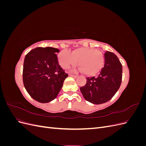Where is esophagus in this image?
I'll return each instance as SVG.
<instances>
[{"instance_id": "obj_1", "label": "esophagus", "mask_w": 146, "mask_h": 146, "mask_svg": "<svg viewBox=\"0 0 146 146\" xmlns=\"http://www.w3.org/2000/svg\"><path fill=\"white\" fill-rule=\"evenodd\" d=\"M69 76L72 77H74V78H77V77H78L77 76H76V75H74V74H70Z\"/></svg>"}]
</instances>
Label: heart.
I'll list each match as a JSON object with an SVG mask.
<instances>
[{
    "label": "heart",
    "mask_w": 146,
    "mask_h": 146,
    "mask_svg": "<svg viewBox=\"0 0 146 146\" xmlns=\"http://www.w3.org/2000/svg\"><path fill=\"white\" fill-rule=\"evenodd\" d=\"M61 68L69 69L76 66L78 62L80 71L87 76H94L102 69L105 58L102 52L90 47H78L70 53L61 51L58 55Z\"/></svg>",
    "instance_id": "1"
}]
</instances>
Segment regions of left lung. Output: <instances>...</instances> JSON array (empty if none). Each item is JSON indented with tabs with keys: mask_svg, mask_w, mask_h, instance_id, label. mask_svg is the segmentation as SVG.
Segmentation results:
<instances>
[{
	"mask_svg": "<svg viewBox=\"0 0 146 146\" xmlns=\"http://www.w3.org/2000/svg\"><path fill=\"white\" fill-rule=\"evenodd\" d=\"M104 56V66L98 76L87 77L86 85L80 88L83 98L94 104H104L111 99L122 82V66L117 56L107 51Z\"/></svg>",
	"mask_w": 146,
	"mask_h": 146,
	"instance_id": "8db88e82",
	"label": "left lung"
}]
</instances>
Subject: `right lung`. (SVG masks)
<instances>
[{
    "mask_svg": "<svg viewBox=\"0 0 146 146\" xmlns=\"http://www.w3.org/2000/svg\"><path fill=\"white\" fill-rule=\"evenodd\" d=\"M59 49L36 47L26 55L23 66V83L32 98L48 103L58 96L68 75L58 64Z\"/></svg>",
    "mask_w": 146,
    "mask_h": 146,
    "instance_id": "obj_1",
    "label": "right lung"
}]
</instances>
